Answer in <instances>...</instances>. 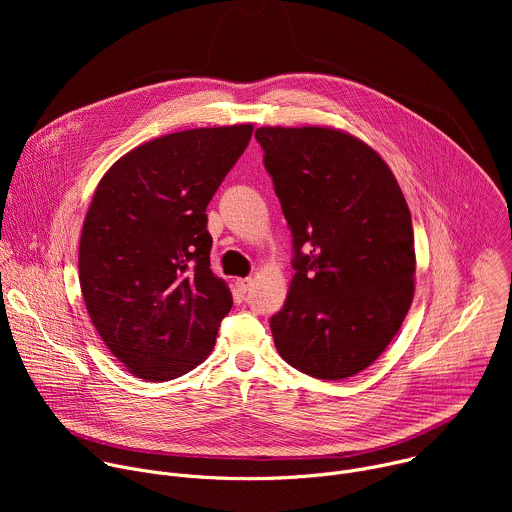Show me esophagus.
<instances>
[{
  "label": "esophagus",
  "mask_w": 512,
  "mask_h": 512,
  "mask_svg": "<svg viewBox=\"0 0 512 512\" xmlns=\"http://www.w3.org/2000/svg\"><path fill=\"white\" fill-rule=\"evenodd\" d=\"M251 285H253V279H251V277L237 279V287H239V291H243V294H247V291L251 289Z\"/></svg>",
  "instance_id": "esophagus-1"
}]
</instances>
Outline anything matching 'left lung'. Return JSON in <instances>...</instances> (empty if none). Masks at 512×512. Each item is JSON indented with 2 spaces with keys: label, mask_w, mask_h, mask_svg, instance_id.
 <instances>
[{
  "label": "left lung",
  "mask_w": 512,
  "mask_h": 512,
  "mask_svg": "<svg viewBox=\"0 0 512 512\" xmlns=\"http://www.w3.org/2000/svg\"><path fill=\"white\" fill-rule=\"evenodd\" d=\"M255 139L294 245V277L269 326L291 367L324 381L373 364L411 300V212L381 156L330 127H261Z\"/></svg>",
  "instance_id": "obj_1"
}]
</instances>
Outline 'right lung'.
I'll return each mask as SVG.
<instances>
[{"mask_svg":"<svg viewBox=\"0 0 512 512\" xmlns=\"http://www.w3.org/2000/svg\"><path fill=\"white\" fill-rule=\"evenodd\" d=\"M253 125L158 137L117 160L89 206L79 279L107 348L145 381H172L212 350L233 308L210 271L206 206L247 150Z\"/></svg>","mask_w":512,"mask_h":512,"instance_id":"right-lung-1","label":"right lung"}]
</instances>
